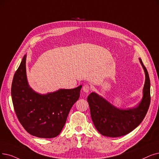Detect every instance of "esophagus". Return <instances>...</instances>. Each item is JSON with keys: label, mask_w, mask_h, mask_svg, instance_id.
Instances as JSON below:
<instances>
[{"label": "esophagus", "mask_w": 159, "mask_h": 159, "mask_svg": "<svg viewBox=\"0 0 159 159\" xmlns=\"http://www.w3.org/2000/svg\"><path fill=\"white\" fill-rule=\"evenodd\" d=\"M82 89H83V91L85 93H88L90 90V86H89L88 84H85L84 85L83 88H82Z\"/></svg>", "instance_id": "34e87169"}]
</instances>
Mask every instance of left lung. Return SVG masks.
<instances>
[{"label": "left lung", "instance_id": "left-lung-1", "mask_svg": "<svg viewBox=\"0 0 159 159\" xmlns=\"http://www.w3.org/2000/svg\"><path fill=\"white\" fill-rule=\"evenodd\" d=\"M146 76L143 96L136 107L119 108L97 93L92 92L88 97L90 114L96 129L103 136L119 137L133 131L142 123L150 105V80L148 72L139 58Z\"/></svg>", "mask_w": 159, "mask_h": 159}]
</instances>
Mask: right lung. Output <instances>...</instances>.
I'll return each mask as SVG.
<instances>
[{"label":"right lung","mask_w":159,"mask_h":159,"mask_svg":"<svg viewBox=\"0 0 159 159\" xmlns=\"http://www.w3.org/2000/svg\"><path fill=\"white\" fill-rule=\"evenodd\" d=\"M26 60V54L12 81L11 94L16 114L31 135L43 139L54 138L62 130L71 107L79 99L82 85L45 94L36 92L27 80Z\"/></svg>","instance_id":"add662e5"}]
</instances>
